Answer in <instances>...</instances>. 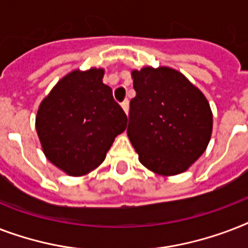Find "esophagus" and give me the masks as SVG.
<instances>
[{
    "instance_id": "34e87169",
    "label": "esophagus",
    "mask_w": 248,
    "mask_h": 248,
    "mask_svg": "<svg viewBox=\"0 0 248 248\" xmlns=\"http://www.w3.org/2000/svg\"><path fill=\"white\" fill-rule=\"evenodd\" d=\"M121 105H122V109H124V113H126V114H128V108H130V103H128L127 99L122 101V104H121Z\"/></svg>"
}]
</instances>
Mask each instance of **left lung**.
<instances>
[{
  "label": "left lung",
  "instance_id": "8db88e82",
  "mask_svg": "<svg viewBox=\"0 0 248 248\" xmlns=\"http://www.w3.org/2000/svg\"><path fill=\"white\" fill-rule=\"evenodd\" d=\"M135 97L130 101L127 135L145 167L176 175L200 158L212 131L204 95L171 68L132 72Z\"/></svg>",
  "mask_w": 248,
  "mask_h": 248
}]
</instances>
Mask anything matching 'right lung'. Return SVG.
<instances>
[{
	"instance_id": "right-lung-1",
	"label": "right lung",
	"mask_w": 248,
	"mask_h": 248,
	"mask_svg": "<svg viewBox=\"0 0 248 248\" xmlns=\"http://www.w3.org/2000/svg\"><path fill=\"white\" fill-rule=\"evenodd\" d=\"M103 69L75 71L60 79L41 103L36 128L45 155L69 175L100 165L127 116L103 83Z\"/></svg>"
}]
</instances>
